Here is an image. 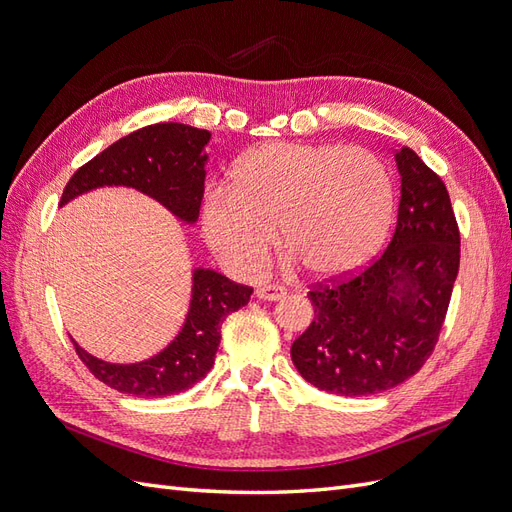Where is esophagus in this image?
I'll use <instances>...</instances> for the list:
<instances>
[{
  "label": "esophagus",
  "instance_id": "1",
  "mask_svg": "<svg viewBox=\"0 0 512 512\" xmlns=\"http://www.w3.org/2000/svg\"><path fill=\"white\" fill-rule=\"evenodd\" d=\"M286 288L282 286H260L256 288V297L262 301H282L286 297Z\"/></svg>",
  "mask_w": 512,
  "mask_h": 512
}]
</instances>
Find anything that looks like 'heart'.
Listing matches in <instances>:
<instances>
[{"mask_svg": "<svg viewBox=\"0 0 512 512\" xmlns=\"http://www.w3.org/2000/svg\"><path fill=\"white\" fill-rule=\"evenodd\" d=\"M393 181L363 147L267 143L228 170L203 203V235L228 269L254 275L280 228L309 275L335 280L378 254L393 218Z\"/></svg>", "mask_w": 512, "mask_h": 512, "instance_id": "heart-1", "label": "heart"}]
</instances>
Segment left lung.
<instances>
[{
  "label": "left lung",
  "mask_w": 512,
  "mask_h": 512,
  "mask_svg": "<svg viewBox=\"0 0 512 512\" xmlns=\"http://www.w3.org/2000/svg\"><path fill=\"white\" fill-rule=\"evenodd\" d=\"M397 226L384 254L346 282L307 292L314 320L290 348L299 374L344 397L406 382L438 342L459 271V228L446 185L408 147Z\"/></svg>",
  "instance_id": "left-lung-1"
}]
</instances>
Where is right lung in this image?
Instances as JSON below:
<instances>
[{"label":"right lung","instance_id":"1","mask_svg":"<svg viewBox=\"0 0 512 512\" xmlns=\"http://www.w3.org/2000/svg\"><path fill=\"white\" fill-rule=\"evenodd\" d=\"M209 130L185 123H153L106 147L81 166L61 194L59 207L98 188H132L166 207L183 224H196L205 192ZM250 286L230 282L213 269L192 271V297L183 327L164 350L141 363H108L72 344L98 380L136 397H164L190 389L213 367L220 327L247 305Z\"/></svg>","mask_w":512,"mask_h":512}]
</instances>
